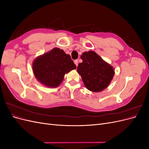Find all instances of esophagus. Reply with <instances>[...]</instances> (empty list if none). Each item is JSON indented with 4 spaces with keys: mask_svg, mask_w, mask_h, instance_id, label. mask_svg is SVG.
Returning a JSON list of instances; mask_svg holds the SVG:
<instances>
[{
    "mask_svg": "<svg viewBox=\"0 0 149 149\" xmlns=\"http://www.w3.org/2000/svg\"><path fill=\"white\" fill-rule=\"evenodd\" d=\"M74 64L76 65V66H78V60H74Z\"/></svg>",
    "mask_w": 149,
    "mask_h": 149,
    "instance_id": "1",
    "label": "esophagus"
}]
</instances>
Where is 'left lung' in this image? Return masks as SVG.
Instances as JSON below:
<instances>
[{
	"label": "left lung",
	"mask_w": 149,
	"mask_h": 149,
	"mask_svg": "<svg viewBox=\"0 0 149 149\" xmlns=\"http://www.w3.org/2000/svg\"><path fill=\"white\" fill-rule=\"evenodd\" d=\"M81 58L83 62L78 65L77 71L85 86L93 92H100L106 89L114 77L112 66L93 51L84 52Z\"/></svg>",
	"instance_id": "8db88e82"
}]
</instances>
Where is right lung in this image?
Here are the masks:
<instances>
[{
  "label": "right lung",
  "instance_id": "add662e5",
  "mask_svg": "<svg viewBox=\"0 0 149 149\" xmlns=\"http://www.w3.org/2000/svg\"><path fill=\"white\" fill-rule=\"evenodd\" d=\"M35 78L48 88H56L64 78L65 74L76 68L70 55L58 48L37 57L33 63Z\"/></svg>",
  "mask_w": 149,
  "mask_h": 149
}]
</instances>
